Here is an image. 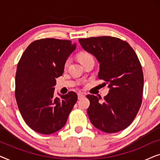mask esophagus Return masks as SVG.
Segmentation results:
<instances>
[{
	"instance_id": "esophagus-1",
	"label": "esophagus",
	"mask_w": 160,
	"mask_h": 160,
	"mask_svg": "<svg viewBox=\"0 0 160 160\" xmlns=\"http://www.w3.org/2000/svg\"><path fill=\"white\" fill-rule=\"evenodd\" d=\"M84 97H85V94L82 93V92H78V100L82 99V98H84Z\"/></svg>"
}]
</instances>
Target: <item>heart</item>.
I'll list each match as a JSON object with an SVG mask.
<instances>
[{
	"mask_svg": "<svg viewBox=\"0 0 160 160\" xmlns=\"http://www.w3.org/2000/svg\"><path fill=\"white\" fill-rule=\"evenodd\" d=\"M91 55L89 54V53H87V52H82V53H80L78 54V60H79L80 62H82V61H84L85 60H87V59H88L89 58H91ZM69 60H68L65 63V67H67L68 65L69 64Z\"/></svg>",
	"mask_w": 160,
	"mask_h": 160,
	"instance_id": "heart-1",
	"label": "heart"
}]
</instances>
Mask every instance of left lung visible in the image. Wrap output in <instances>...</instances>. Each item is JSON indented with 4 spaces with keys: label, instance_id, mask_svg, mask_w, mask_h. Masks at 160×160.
I'll list each match as a JSON object with an SVG mask.
<instances>
[{
    "label": "left lung",
    "instance_id": "obj_1",
    "mask_svg": "<svg viewBox=\"0 0 160 160\" xmlns=\"http://www.w3.org/2000/svg\"><path fill=\"white\" fill-rule=\"evenodd\" d=\"M78 41L97 59L98 78L109 88L102 102L97 96H87L90 101L87 109L90 122L105 132L124 130L136 117L142 102L143 74L136 54L128 43L115 37H92Z\"/></svg>",
    "mask_w": 160,
    "mask_h": 160
}]
</instances>
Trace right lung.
<instances>
[{
	"label": "right lung",
	"mask_w": 160,
	"mask_h": 160,
	"mask_svg": "<svg viewBox=\"0 0 160 160\" xmlns=\"http://www.w3.org/2000/svg\"><path fill=\"white\" fill-rule=\"evenodd\" d=\"M76 49L71 41L41 39L30 43L19 60L15 97L25 123L37 132L49 135L62 129L77 101L73 92L55 98L54 87Z\"/></svg>",
	"instance_id": "right-lung-1"
}]
</instances>
